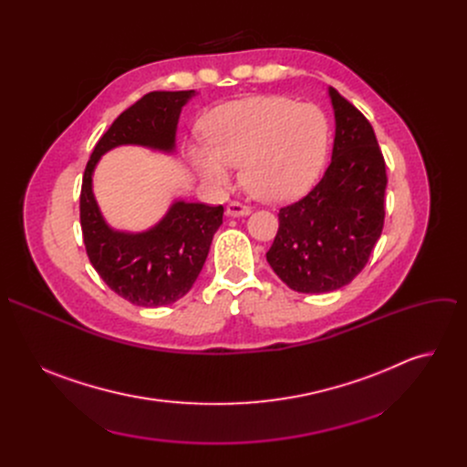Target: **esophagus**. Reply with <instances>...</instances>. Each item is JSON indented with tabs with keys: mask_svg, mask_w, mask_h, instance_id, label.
<instances>
[{
	"mask_svg": "<svg viewBox=\"0 0 467 467\" xmlns=\"http://www.w3.org/2000/svg\"><path fill=\"white\" fill-rule=\"evenodd\" d=\"M225 214L231 216V218H240V216H249L251 214V209L247 205H242V203H236V202H231L225 209Z\"/></svg>",
	"mask_w": 467,
	"mask_h": 467,
	"instance_id": "obj_1",
	"label": "esophagus"
}]
</instances>
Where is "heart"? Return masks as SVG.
Here are the masks:
<instances>
[{"label": "heart", "instance_id": "obj_1", "mask_svg": "<svg viewBox=\"0 0 467 467\" xmlns=\"http://www.w3.org/2000/svg\"><path fill=\"white\" fill-rule=\"evenodd\" d=\"M207 142L188 155L203 181L222 190L240 166L244 188L260 202L281 203L301 195L321 171L328 121L314 103L285 96H254L214 109L205 121Z\"/></svg>", "mask_w": 467, "mask_h": 467}]
</instances>
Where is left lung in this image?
<instances>
[{"label": "left lung", "instance_id": "left-lung-1", "mask_svg": "<svg viewBox=\"0 0 467 467\" xmlns=\"http://www.w3.org/2000/svg\"><path fill=\"white\" fill-rule=\"evenodd\" d=\"M327 94L335 112L330 164L308 195L279 211V231L265 253L277 277L299 294L349 285L384 225L388 179L373 127L335 88Z\"/></svg>", "mask_w": 467, "mask_h": 467}]
</instances>
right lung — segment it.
<instances>
[{"mask_svg":"<svg viewBox=\"0 0 467 467\" xmlns=\"http://www.w3.org/2000/svg\"><path fill=\"white\" fill-rule=\"evenodd\" d=\"M195 90L151 92L121 112L96 144L81 186V229L87 254L105 285L139 306L171 305L190 292L203 270L223 207L173 199L150 229L130 233L107 223L94 195L99 159L119 146H139L164 155L177 151V125Z\"/></svg>","mask_w":467,"mask_h":467,"instance_id":"right-lung-1","label":"right lung"}]
</instances>
